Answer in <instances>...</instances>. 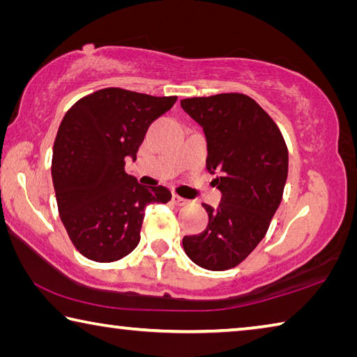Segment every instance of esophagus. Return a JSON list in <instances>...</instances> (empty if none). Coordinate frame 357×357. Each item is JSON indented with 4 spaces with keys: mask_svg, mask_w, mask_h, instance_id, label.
I'll return each instance as SVG.
<instances>
[{
    "mask_svg": "<svg viewBox=\"0 0 357 357\" xmlns=\"http://www.w3.org/2000/svg\"><path fill=\"white\" fill-rule=\"evenodd\" d=\"M173 203L176 206H185V204H189V199H185L179 195H173Z\"/></svg>",
    "mask_w": 357,
    "mask_h": 357,
    "instance_id": "esophagus-1",
    "label": "esophagus"
}]
</instances>
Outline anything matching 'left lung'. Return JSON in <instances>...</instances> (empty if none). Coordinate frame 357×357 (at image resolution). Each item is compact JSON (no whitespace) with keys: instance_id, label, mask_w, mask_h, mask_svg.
<instances>
[{"instance_id":"8db88e82","label":"left lung","mask_w":357,"mask_h":357,"mask_svg":"<svg viewBox=\"0 0 357 357\" xmlns=\"http://www.w3.org/2000/svg\"><path fill=\"white\" fill-rule=\"evenodd\" d=\"M181 106L203 128L206 168L217 174L222 192L206 229L185 236V255L199 267L223 271L236 267L267 234L281 204L289 172V151L271 116L243 93H218L181 100Z\"/></svg>"}]
</instances>
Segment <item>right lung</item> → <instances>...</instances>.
I'll list each match as a JSON object with an SVG mask.
<instances>
[{"mask_svg": "<svg viewBox=\"0 0 357 357\" xmlns=\"http://www.w3.org/2000/svg\"><path fill=\"white\" fill-rule=\"evenodd\" d=\"M176 100L109 87L63 116L51 162L57 209L70 241L90 261L128 256L140 242L145 207L172 199L164 185L139 184L125 160H135L148 128Z\"/></svg>", "mask_w": 357, "mask_h": 357, "instance_id": "right-lung-1", "label": "right lung"}]
</instances>
